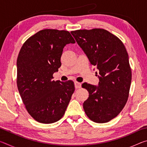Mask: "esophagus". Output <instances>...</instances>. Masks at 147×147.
<instances>
[{
    "instance_id": "obj_1",
    "label": "esophagus",
    "mask_w": 147,
    "mask_h": 147,
    "mask_svg": "<svg viewBox=\"0 0 147 147\" xmlns=\"http://www.w3.org/2000/svg\"><path fill=\"white\" fill-rule=\"evenodd\" d=\"M74 87H75L76 89H78L81 88V83L78 82H74Z\"/></svg>"
}]
</instances>
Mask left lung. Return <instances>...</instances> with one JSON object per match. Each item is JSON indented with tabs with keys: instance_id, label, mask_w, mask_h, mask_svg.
<instances>
[{
	"instance_id": "1",
	"label": "left lung",
	"mask_w": 147,
	"mask_h": 147,
	"mask_svg": "<svg viewBox=\"0 0 147 147\" xmlns=\"http://www.w3.org/2000/svg\"><path fill=\"white\" fill-rule=\"evenodd\" d=\"M71 33L91 65L99 71L98 86L82 84L89 92L83 104L84 111L91 121L107 123L119 115L128 100L131 71L127 51L120 39L106 30H78Z\"/></svg>"
}]
</instances>
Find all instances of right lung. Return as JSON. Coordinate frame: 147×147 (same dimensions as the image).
Listing matches in <instances>:
<instances>
[{"instance_id": "obj_1", "label": "right lung", "mask_w": 147, "mask_h": 147, "mask_svg": "<svg viewBox=\"0 0 147 147\" xmlns=\"http://www.w3.org/2000/svg\"><path fill=\"white\" fill-rule=\"evenodd\" d=\"M75 43L68 31L45 29L23 44L17 60V88L35 120L50 124L63 116L74 91L73 81L53 80L64 47Z\"/></svg>"}]
</instances>
